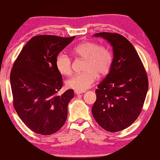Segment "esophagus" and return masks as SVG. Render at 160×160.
Segmentation results:
<instances>
[{"label":"esophagus","instance_id":"34e87169","mask_svg":"<svg viewBox=\"0 0 160 160\" xmlns=\"http://www.w3.org/2000/svg\"><path fill=\"white\" fill-rule=\"evenodd\" d=\"M83 92H80V91H78V90H75V93L76 94H82Z\"/></svg>","mask_w":160,"mask_h":160}]
</instances>
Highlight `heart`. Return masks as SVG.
Returning a JSON list of instances; mask_svg holds the SVG:
<instances>
[{"instance_id": "obj_1", "label": "heart", "mask_w": 160, "mask_h": 160, "mask_svg": "<svg viewBox=\"0 0 160 160\" xmlns=\"http://www.w3.org/2000/svg\"><path fill=\"white\" fill-rule=\"evenodd\" d=\"M73 52L78 57L85 58L83 69L85 71L75 75L66 81L70 89L84 92L90 88L100 75L109 71L113 63L112 52L109 48L99 46L94 42H85L73 48ZM56 68L60 73L70 75L72 72V61L68 56L61 53L56 61Z\"/></svg>"}]
</instances>
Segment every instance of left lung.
<instances>
[{"instance_id": "1", "label": "left lung", "mask_w": 160, "mask_h": 160, "mask_svg": "<svg viewBox=\"0 0 160 160\" xmlns=\"http://www.w3.org/2000/svg\"><path fill=\"white\" fill-rule=\"evenodd\" d=\"M107 40L113 58L109 74L100 82L92 108L94 119L102 128L118 132L136 120L148 90V79L137 51L126 37L117 33L94 34Z\"/></svg>"}]
</instances>
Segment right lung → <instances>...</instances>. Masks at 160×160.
<instances>
[{"mask_svg": "<svg viewBox=\"0 0 160 160\" xmlns=\"http://www.w3.org/2000/svg\"><path fill=\"white\" fill-rule=\"evenodd\" d=\"M75 37L38 35L24 46L12 66L10 85L16 112L36 133L48 135L57 132L66 122L68 104L73 90L61 95V74L56 68L58 53Z\"/></svg>", "mask_w": 160, "mask_h": 160, "instance_id": "add662e5", "label": "right lung"}]
</instances>
